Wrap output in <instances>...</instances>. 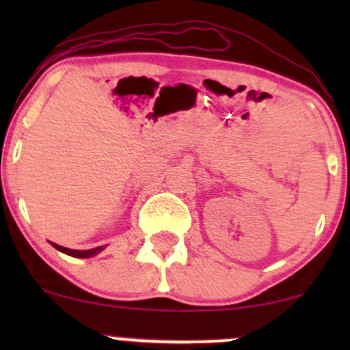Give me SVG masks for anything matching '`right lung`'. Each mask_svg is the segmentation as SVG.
I'll list each match as a JSON object with an SVG mask.
<instances>
[{"instance_id": "obj_1", "label": "right lung", "mask_w": 350, "mask_h": 350, "mask_svg": "<svg viewBox=\"0 0 350 350\" xmlns=\"http://www.w3.org/2000/svg\"><path fill=\"white\" fill-rule=\"evenodd\" d=\"M52 247L57 248L59 252L66 253V255L75 256V258H90V256H95V255H97V253L102 252L103 248H105V245H102V247H97V248H90V250H72V248L60 247V245H57V243H52Z\"/></svg>"}]
</instances>
